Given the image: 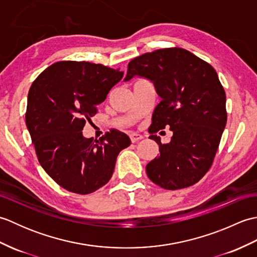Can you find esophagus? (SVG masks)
I'll use <instances>...</instances> for the list:
<instances>
[{"label":"esophagus","instance_id":"34e87169","mask_svg":"<svg viewBox=\"0 0 257 257\" xmlns=\"http://www.w3.org/2000/svg\"><path fill=\"white\" fill-rule=\"evenodd\" d=\"M129 137H130V140H132L133 144H136V143H137V141L143 139V136L139 135V134H136V133L130 134Z\"/></svg>","mask_w":257,"mask_h":257}]
</instances>
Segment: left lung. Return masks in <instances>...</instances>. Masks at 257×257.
Here are the masks:
<instances>
[{
    "label": "left lung",
    "instance_id": "8db88e82",
    "mask_svg": "<svg viewBox=\"0 0 257 257\" xmlns=\"http://www.w3.org/2000/svg\"><path fill=\"white\" fill-rule=\"evenodd\" d=\"M135 75L150 79L161 97L149 128L160 156L147 165V176L167 190L193 185L211 168L226 124V96L219 76L209 63L180 47L132 59L124 80ZM166 126L174 136L163 145L155 134Z\"/></svg>",
    "mask_w": 257,
    "mask_h": 257
}]
</instances>
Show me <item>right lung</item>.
Listing matches in <instances>:
<instances>
[{"label":"right lung","instance_id":"right-lung-1","mask_svg":"<svg viewBox=\"0 0 257 257\" xmlns=\"http://www.w3.org/2000/svg\"><path fill=\"white\" fill-rule=\"evenodd\" d=\"M123 72L89 62L54 63L33 81L25 121L38 162L69 192L89 194L110 180L117 157L130 146L125 134L111 129L99 140L83 136L97 105Z\"/></svg>","mask_w":257,"mask_h":257}]
</instances>
